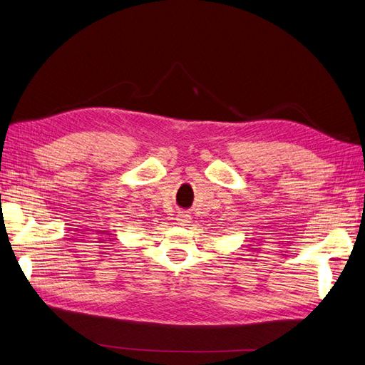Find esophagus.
I'll use <instances>...</instances> for the list:
<instances>
[{"label":"esophagus","mask_w":365,"mask_h":365,"mask_svg":"<svg viewBox=\"0 0 365 365\" xmlns=\"http://www.w3.org/2000/svg\"><path fill=\"white\" fill-rule=\"evenodd\" d=\"M176 220H178V224H180L181 227H187V225L192 224V216L187 215L185 212H180V213H178V217H176Z\"/></svg>","instance_id":"obj_1"}]
</instances>
